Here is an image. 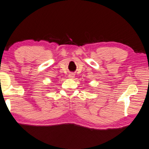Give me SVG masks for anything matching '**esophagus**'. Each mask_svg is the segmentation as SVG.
Returning a JSON list of instances; mask_svg holds the SVG:
<instances>
[{
    "label": "esophagus",
    "instance_id": "1",
    "mask_svg": "<svg viewBox=\"0 0 149 149\" xmlns=\"http://www.w3.org/2000/svg\"><path fill=\"white\" fill-rule=\"evenodd\" d=\"M74 77V74H72V73H70L69 74V78H73Z\"/></svg>",
    "mask_w": 149,
    "mask_h": 149
}]
</instances>
